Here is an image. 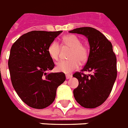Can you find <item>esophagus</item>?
Listing matches in <instances>:
<instances>
[{
	"label": "esophagus",
	"instance_id": "obj_1",
	"mask_svg": "<svg viewBox=\"0 0 128 128\" xmlns=\"http://www.w3.org/2000/svg\"><path fill=\"white\" fill-rule=\"evenodd\" d=\"M66 79H67V80H68V79H70V78H72V75L66 74Z\"/></svg>",
	"mask_w": 128,
	"mask_h": 128
}]
</instances>
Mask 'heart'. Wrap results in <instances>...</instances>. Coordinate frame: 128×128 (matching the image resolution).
I'll return each instance as SVG.
<instances>
[{
	"label": "heart",
	"instance_id": "heart-1",
	"mask_svg": "<svg viewBox=\"0 0 128 128\" xmlns=\"http://www.w3.org/2000/svg\"><path fill=\"white\" fill-rule=\"evenodd\" d=\"M60 45L62 48H70L68 60H62L57 63L56 70L58 72L70 73L78 68L80 62L83 64L88 60L89 49L85 44L81 42L80 39L75 35H67L62 37ZM48 53L52 59L58 60L60 54L61 47L57 41H52L48 46Z\"/></svg>",
	"mask_w": 128,
	"mask_h": 128
}]
</instances>
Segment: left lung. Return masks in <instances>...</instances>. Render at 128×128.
<instances>
[{
    "instance_id": "8db88e82",
    "label": "left lung",
    "mask_w": 128,
    "mask_h": 128,
    "mask_svg": "<svg viewBox=\"0 0 128 128\" xmlns=\"http://www.w3.org/2000/svg\"><path fill=\"white\" fill-rule=\"evenodd\" d=\"M88 37L90 52L88 62L81 70L74 74L78 87L74 90L75 99L83 107L94 108L101 105L110 94L117 76L116 57L110 40L99 31L83 27L70 31ZM84 71H89L87 75Z\"/></svg>"
}]
</instances>
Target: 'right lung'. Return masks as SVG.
Returning a JSON list of instances; mask_svg holds the SVG:
<instances>
[{
  "label": "right lung",
  "instance_id": "add662e5",
  "mask_svg": "<svg viewBox=\"0 0 128 128\" xmlns=\"http://www.w3.org/2000/svg\"><path fill=\"white\" fill-rule=\"evenodd\" d=\"M32 31L12 44L8 68L14 89L27 105L42 109L51 104L57 88L66 80L63 72L48 73L54 67L48 46L62 33Z\"/></svg>",
  "mask_w": 128,
  "mask_h": 128
}]
</instances>
